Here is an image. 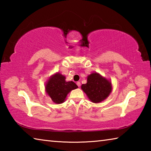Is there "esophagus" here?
I'll use <instances>...</instances> for the list:
<instances>
[{
  "label": "esophagus",
  "instance_id": "34e87169",
  "mask_svg": "<svg viewBox=\"0 0 151 151\" xmlns=\"http://www.w3.org/2000/svg\"><path fill=\"white\" fill-rule=\"evenodd\" d=\"M76 85H77L78 86H81V83H80V82H79V81H78L77 83H76Z\"/></svg>",
  "mask_w": 151,
  "mask_h": 151
}]
</instances>
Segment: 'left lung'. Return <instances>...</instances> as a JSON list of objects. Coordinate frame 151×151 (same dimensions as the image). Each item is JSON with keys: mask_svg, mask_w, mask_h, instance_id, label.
<instances>
[{"mask_svg": "<svg viewBox=\"0 0 151 151\" xmlns=\"http://www.w3.org/2000/svg\"><path fill=\"white\" fill-rule=\"evenodd\" d=\"M81 88L94 103L104 101L112 91L111 83L96 73L88 76L87 83L82 85Z\"/></svg>", "mask_w": 151, "mask_h": 151, "instance_id": "obj_1", "label": "left lung"}]
</instances>
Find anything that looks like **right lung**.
Instances as JSON below:
<instances>
[{
    "instance_id": "obj_1",
    "label": "right lung",
    "mask_w": 151,
    "mask_h": 151,
    "mask_svg": "<svg viewBox=\"0 0 151 151\" xmlns=\"http://www.w3.org/2000/svg\"><path fill=\"white\" fill-rule=\"evenodd\" d=\"M47 93L55 103L60 104L65 101L68 93L78 88L73 81L66 82L65 77L60 73L51 76L46 85Z\"/></svg>"
}]
</instances>
